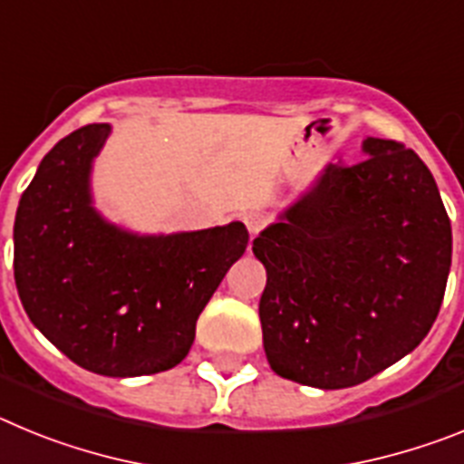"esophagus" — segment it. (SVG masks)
Returning <instances> with one entry per match:
<instances>
[{
	"instance_id": "34e87169",
	"label": "esophagus",
	"mask_w": 464,
	"mask_h": 464,
	"mask_svg": "<svg viewBox=\"0 0 464 464\" xmlns=\"http://www.w3.org/2000/svg\"><path fill=\"white\" fill-rule=\"evenodd\" d=\"M244 225L248 227V232L256 237L257 232H260V229L267 225V216L260 211H248V213H244Z\"/></svg>"
}]
</instances>
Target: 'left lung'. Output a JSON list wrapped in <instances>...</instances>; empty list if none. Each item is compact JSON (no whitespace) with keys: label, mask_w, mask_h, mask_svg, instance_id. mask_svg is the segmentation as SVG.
I'll return each instance as SVG.
<instances>
[{"label":"left lung","mask_w":464,"mask_h":464,"mask_svg":"<svg viewBox=\"0 0 464 464\" xmlns=\"http://www.w3.org/2000/svg\"><path fill=\"white\" fill-rule=\"evenodd\" d=\"M358 165H327L265 227L253 253L269 367L339 391L411 353L432 327L450 269V220L413 150L367 137Z\"/></svg>","instance_id":"1"}]
</instances>
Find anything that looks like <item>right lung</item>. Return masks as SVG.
<instances>
[{
	"label": "right lung",
	"mask_w": 464,
	"mask_h": 464,
	"mask_svg": "<svg viewBox=\"0 0 464 464\" xmlns=\"http://www.w3.org/2000/svg\"><path fill=\"white\" fill-rule=\"evenodd\" d=\"M109 122L85 125L41 160L14 225L15 288L36 330L72 362L113 379L167 372L195 342L197 318L244 256V223L139 235L92 199Z\"/></svg>",
	"instance_id": "add662e5"
}]
</instances>
